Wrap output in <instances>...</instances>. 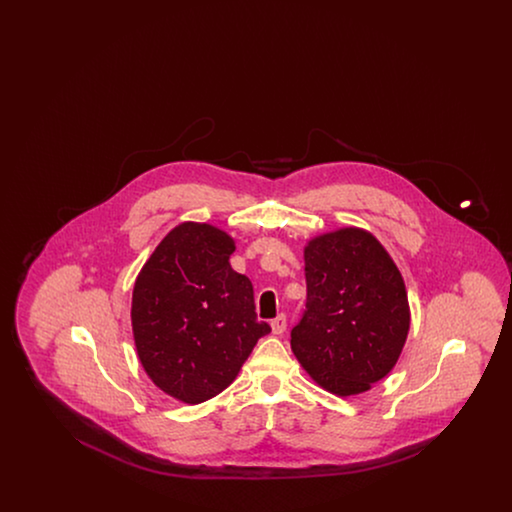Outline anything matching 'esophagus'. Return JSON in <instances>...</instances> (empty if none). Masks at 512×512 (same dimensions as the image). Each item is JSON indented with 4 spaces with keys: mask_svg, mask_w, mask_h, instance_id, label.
<instances>
[{
    "mask_svg": "<svg viewBox=\"0 0 512 512\" xmlns=\"http://www.w3.org/2000/svg\"><path fill=\"white\" fill-rule=\"evenodd\" d=\"M286 326H288V322H286V315H278V317L274 318V320L270 322L272 334H276V336L284 334V332H286Z\"/></svg>",
    "mask_w": 512,
    "mask_h": 512,
    "instance_id": "1",
    "label": "esophagus"
}]
</instances>
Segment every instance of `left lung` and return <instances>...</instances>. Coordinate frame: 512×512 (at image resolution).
<instances>
[{
  "instance_id": "1",
  "label": "left lung",
  "mask_w": 512,
  "mask_h": 512,
  "mask_svg": "<svg viewBox=\"0 0 512 512\" xmlns=\"http://www.w3.org/2000/svg\"><path fill=\"white\" fill-rule=\"evenodd\" d=\"M307 311L292 330L299 365L322 390L359 395L397 365L411 328L403 276L378 238L343 226L305 249Z\"/></svg>"
}]
</instances>
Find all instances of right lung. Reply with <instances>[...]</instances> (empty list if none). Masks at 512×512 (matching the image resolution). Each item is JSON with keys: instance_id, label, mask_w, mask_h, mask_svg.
Here are the masks:
<instances>
[{"instance_id": "obj_1", "label": "right lung", "mask_w": 512, "mask_h": 512, "mask_svg": "<svg viewBox=\"0 0 512 512\" xmlns=\"http://www.w3.org/2000/svg\"><path fill=\"white\" fill-rule=\"evenodd\" d=\"M234 238L207 222H180L155 247L132 292V336L151 382L197 405L226 390L259 338L253 286L230 267Z\"/></svg>"}]
</instances>
